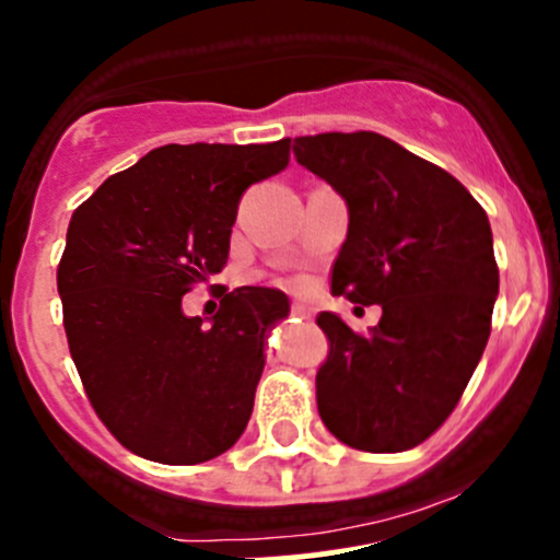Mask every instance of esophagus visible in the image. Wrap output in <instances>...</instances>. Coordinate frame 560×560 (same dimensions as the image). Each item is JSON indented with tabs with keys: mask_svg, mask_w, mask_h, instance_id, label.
I'll return each instance as SVG.
<instances>
[{
	"mask_svg": "<svg viewBox=\"0 0 560 560\" xmlns=\"http://www.w3.org/2000/svg\"><path fill=\"white\" fill-rule=\"evenodd\" d=\"M290 314H292V317H301V319H312V312H308V308H306V306H301V303H292Z\"/></svg>",
	"mask_w": 560,
	"mask_h": 560,
	"instance_id": "34e87169",
	"label": "esophagus"
}]
</instances>
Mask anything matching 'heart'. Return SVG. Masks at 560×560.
I'll list each match as a JSON object with an SVG mask.
<instances>
[{"instance_id":"heart-1","label":"heart","mask_w":560,"mask_h":560,"mask_svg":"<svg viewBox=\"0 0 560 560\" xmlns=\"http://www.w3.org/2000/svg\"><path fill=\"white\" fill-rule=\"evenodd\" d=\"M292 287H295V290H303V281H292Z\"/></svg>"}]
</instances>
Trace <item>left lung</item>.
<instances>
[{"mask_svg": "<svg viewBox=\"0 0 560 560\" xmlns=\"http://www.w3.org/2000/svg\"><path fill=\"white\" fill-rule=\"evenodd\" d=\"M292 150L350 210L330 292L383 306L366 336L317 314L319 418L358 452H405L452 416L490 339V221L457 177L372 130L298 136Z\"/></svg>", "mask_w": 560, "mask_h": 560, "instance_id": "8db88e82", "label": "left lung"}]
</instances>
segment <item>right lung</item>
Instances as JSON below:
<instances>
[{
	"label": "right lung",
	"instance_id": "add662e5",
	"mask_svg": "<svg viewBox=\"0 0 560 560\" xmlns=\"http://www.w3.org/2000/svg\"><path fill=\"white\" fill-rule=\"evenodd\" d=\"M287 164L290 139L166 144L73 210L57 268L65 334L86 399L128 452L197 465L246 430L265 334L290 301L224 287L210 325L180 303L224 270L243 191Z\"/></svg>",
	"mask_w": 560,
	"mask_h": 560
}]
</instances>
